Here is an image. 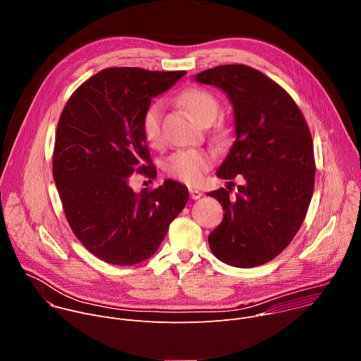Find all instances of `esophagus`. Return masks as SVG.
I'll list each match as a JSON object with an SVG mask.
<instances>
[{
	"label": "esophagus",
	"instance_id": "1",
	"mask_svg": "<svg viewBox=\"0 0 361 361\" xmlns=\"http://www.w3.org/2000/svg\"><path fill=\"white\" fill-rule=\"evenodd\" d=\"M188 191H190V197H191V200H198V198L201 197V191H200V190H197V188H190Z\"/></svg>",
	"mask_w": 361,
	"mask_h": 361
}]
</instances>
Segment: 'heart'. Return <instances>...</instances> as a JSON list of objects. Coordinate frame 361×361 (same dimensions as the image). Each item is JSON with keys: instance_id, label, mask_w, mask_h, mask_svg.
I'll return each mask as SVG.
<instances>
[{"instance_id": "obj_1", "label": "heart", "mask_w": 361, "mask_h": 361, "mask_svg": "<svg viewBox=\"0 0 361 361\" xmlns=\"http://www.w3.org/2000/svg\"><path fill=\"white\" fill-rule=\"evenodd\" d=\"M178 99L191 117L201 123L210 124L219 114V101L207 90L191 87L184 90ZM161 116L163 104L160 101H154L144 110L141 117V133L145 142L151 147H160L163 142L161 135ZM214 157L210 151L205 149H178L166 160L164 171L183 183L197 184L204 173H207L213 166Z\"/></svg>"}]
</instances>
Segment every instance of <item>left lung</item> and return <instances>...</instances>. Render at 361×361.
I'll use <instances>...</instances> for the list:
<instances>
[{"instance_id":"1","label":"left lung","mask_w":361,"mask_h":361,"mask_svg":"<svg viewBox=\"0 0 361 361\" xmlns=\"http://www.w3.org/2000/svg\"><path fill=\"white\" fill-rule=\"evenodd\" d=\"M195 81L227 92L235 123V141L217 171L228 187L209 192L226 212L209 235L210 248L226 264L262 266L291 243L310 205L316 177L310 128L291 95L252 67L219 66ZM235 176L243 185L231 196Z\"/></svg>"}]
</instances>
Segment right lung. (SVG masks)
Listing matches in <instances>:
<instances>
[{
	"label": "right lung",
	"mask_w": 361,
	"mask_h": 361,
	"mask_svg": "<svg viewBox=\"0 0 361 361\" xmlns=\"http://www.w3.org/2000/svg\"><path fill=\"white\" fill-rule=\"evenodd\" d=\"M185 71L106 68L84 81L60 116L53 177L66 219L80 243L99 260L133 266L147 260L188 201V190L166 180L134 192L130 178H156L141 133L151 98Z\"/></svg>",
	"instance_id": "right-lung-1"
}]
</instances>
